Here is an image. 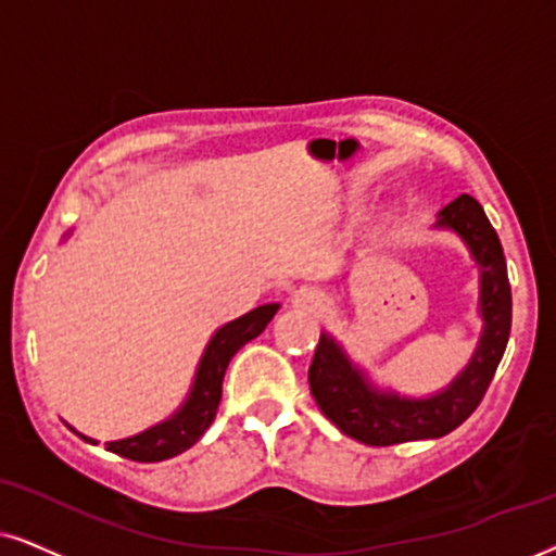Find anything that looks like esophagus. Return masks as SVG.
<instances>
[{
    "mask_svg": "<svg viewBox=\"0 0 556 556\" xmlns=\"http://www.w3.org/2000/svg\"><path fill=\"white\" fill-rule=\"evenodd\" d=\"M292 305L300 307V311L318 315L326 311V294L315 290V287H300V290L292 294Z\"/></svg>",
    "mask_w": 556,
    "mask_h": 556,
    "instance_id": "esophagus-1",
    "label": "esophagus"
}]
</instances>
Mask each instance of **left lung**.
<instances>
[{
	"mask_svg": "<svg viewBox=\"0 0 556 556\" xmlns=\"http://www.w3.org/2000/svg\"><path fill=\"white\" fill-rule=\"evenodd\" d=\"M435 226L462 236L480 264V313L484 326L465 371L431 397H400L392 390H377L328 333H320L307 371L311 392L323 416L367 446H392L452 433L482 403L508 346L513 318L508 269L501 238L490 226L482 205L475 197L459 194L441 210Z\"/></svg>",
	"mask_w": 556,
	"mask_h": 556,
	"instance_id": "obj_1",
	"label": "left lung"
}]
</instances>
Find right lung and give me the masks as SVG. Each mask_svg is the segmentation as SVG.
Here are the masks:
<instances>
[{
	"instance_id": "1",
	"label": "right lung",
	"mask_w": 556,
	"mask_h": 556,
	"mask_svg": "<svg viewBox=\"0 0 556 556\" xmlns=\"http://www.w3.org/2000/svg\"><path fill=\"white\" fill-rule=\"evenodd\" d=\"M277 302H271V305H258L251 313L241 315V318L217 328L215 336L207 343L205 354H202L200 367H197L192 390H189V395L185 403H181L179 410L168 420H164V424L146 428V431L130 435V439L108 441V444H104L108 452L125 456V459L132 462H164L187 452L189 446H194L197 441H200V435L205 433L210 424L215 420L217 405H220L223 395V377H226L230 359H233L238 349L245 346L251 339H256V336L269 326V320L277 315ZM74 433L81 435L89 444H97L89 435H84L79 431Z\"/></svg>"
}]
</instances>
